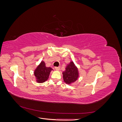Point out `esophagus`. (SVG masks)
<instances>
[{
  "label": "esophagus",
  "mask_w": 122,
  "mask_h": 122,
  "mask_svg": "<svg viewBox=\"0 0 122 122\" xmlns=\"http://www.w3.org/2000/svg\"><path fill=\"white\" fill-rule=\"evenodd\" d=\"M60 67H55V69L56 70H57V71H59V70H60Z\"/></svg>",
  "instance_id": "obj_1"
}]
</instances>
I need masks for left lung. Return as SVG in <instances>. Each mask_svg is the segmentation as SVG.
I'll return each mask as SVG.
<instances>
[{
    "mask_svg": "<svg viewBox=\"0 0 122 122\" xmlns=\"http://www.w3.org/2000/svg\"><path fill=\"white\" fill-rule=\"evenodd\" d=\"M62 76L64 81L67 84H71L78 80L79 76L78 69L73 61L67 65L65 71L62 72Z\"/></svg>",
    "mask_w": 122,
    "mask_h": 122,
    "instance_id": "1",
    "label": "left lung"
}]
</instances>
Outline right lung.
<instances>
[{
	"instance_id": "obj_1",
	"label": "right lung",
	"mask_w": 122,
	"mask_h": 122,
	"mask_svg": "<svg viewBox=\"0 0 122 122\" xmlns=\"http://www.w3.org/2000/svg\"><path fill=\"white\" fill-rule=\"evenodd\" d=\"M53 70L50 67H46L45 62L42 61L34 71L36 80L38 83H43L47 81L51 71Z\"/></svg>"
}]
</instances>
